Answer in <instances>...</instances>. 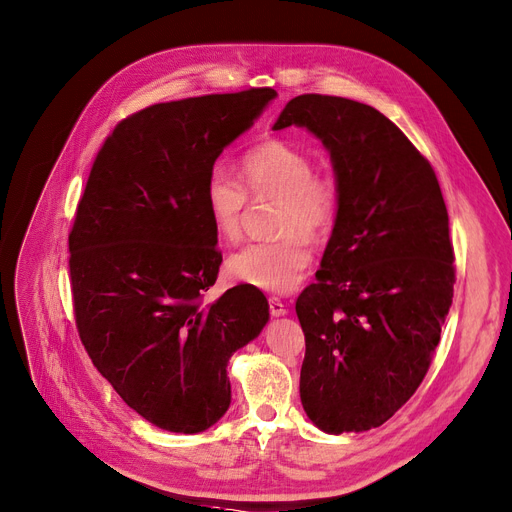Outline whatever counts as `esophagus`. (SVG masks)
Listing matches in <instances>:
<instances>
[{
	"label": "esophagus",
	"mask_w": 512,
	"mask_h": 512,
	"mask_svg": "<svg viewBox=\"0 0 512 512\" xmlns=\"http://www.w3.org/2000/svg\"><path fill=\"white\" fill-rule=\"evenodd\" d=\"M268 310L273 316H285L287 314V306L281 302L279 297H268Z\"/></svg>",
	"instance_id": "obj_1"
}]
</instances>
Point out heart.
<instances>
[{
	"mask_svg": "<svg viewBox=\"0 0 512 512\" xmlns=\"http://www.w3.org/2000/svg\"><path fill=\"white\" fill-rule=\"evenodd\" d=\"M244 184L223 169H213L204 184V208L221 242H237L248 196L277 198L275 231L268 242L248 244L229 256L231 279L270 293H289L304 279L312 262L308 237H322L339 210V184L333 175L316 173L312 159L293 144L268 138L239 159Z\"/></svg>",
	"mask_w": 512,
	"mask_h": 512,
	"instance_id": "1",
	"label": "heart"
}]
</instances>
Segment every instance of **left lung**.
Listing matches in <instances>:
<instances>
[{
	"mask_svg": "<svg viewBox=\"0 0 512 512\" xmlns=\"http://www.w3.org/2000/svg\"><path fill=\"white\" fill-rule=\"evenodd\" d=\"M289 126L322 140L339 184L316 283L295 302L299 397L322 432H366L422 384L453 304L446 204L428 159L370 105L299 95L273 130Z\"/></svg>",
	"mask_w": 512,
	"mask_h": 512,
	"instance_id": "left-lung-1",
	"label": "left lung"
}]
</instances>
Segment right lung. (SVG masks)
<instances>
[{
  "label": "right lung",
  "instance_id": "1",
  "mask_svg": "<svg viewBox=\"0 0 512 512\" xmlns=\"http://www.w3.org/2000/svg\"><path fill=\"white\" fill-rule=\"evenodd\" d=\"M273 88L150 105L119 122L90 169L70 231L80 341L115 393L167 432H204L231 403L227 364L260 335L268 302L204 291L223 262L204 184Z\"/></svg>",
  "mask_w": 512,
  "mask_h": 512
}]
</instances>
